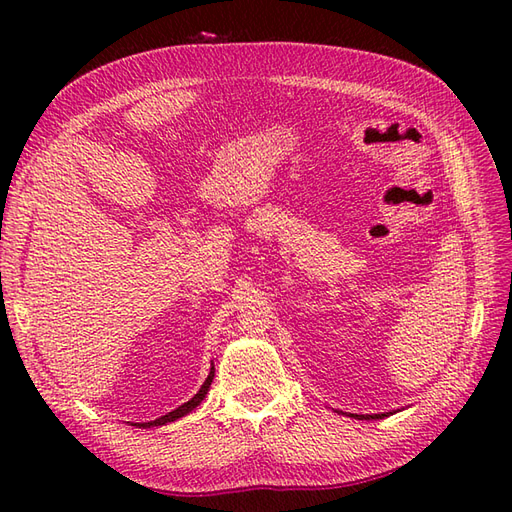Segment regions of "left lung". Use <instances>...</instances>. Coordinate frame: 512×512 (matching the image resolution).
I'll list each match as a JSON object with an SVG mask.
<instances>
[{
  "instance_id": "left-lung-1",
  "label": "left lung",
  "mask_w": 512,
  "mask_h": 512,
  "mask_svg": "<svg viewBox=\"0 0 512 512\" xmlns=\"http://www.w3.org/2000/svg\"><path fill=\"white\" fill-rule=\"evenodd\" d=\"M391 412H386V414H348V416H354V418H359V421H369V418H384V416H389Z\"/></svg>"
}]
</instances>
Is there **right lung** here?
<instances>
[{
  "instance_id": "1",
  "label": "right lung",
  "mask_w": 512,
  "mask_h": 512,
  "mask_svg": "<svg viewBox=\"0 0 512 512\" xmlns=\"http://www.w3.org/2000/svg\"><path fill=\"white\" fill-rule=\"evenodd\" d=\"M213 376H215V367L211 365V371H209V376H207L205 384L200 386V391H198L190 401H185V404H183V406H179L177 410H173V412H168V414H164V416L156 418V421H149V423H134V425H136V427H143V429H147V427H158V425L173 423V421H177V418H181V416H185V414H190L196 406H200V401L205 399V395H207V391H209V386H211V382H213Z\"/></svg>"
}]
</instances>
